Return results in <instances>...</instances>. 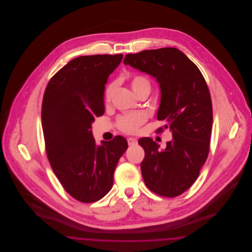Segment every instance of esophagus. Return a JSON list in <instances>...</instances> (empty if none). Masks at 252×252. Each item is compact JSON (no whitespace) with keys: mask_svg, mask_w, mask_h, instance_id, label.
<instances>
[{"mask_svg":"<svg viewBox=\"0 0 252 252\" xmlns=\"http://www.w3.org/2000/svg\"><path fill=\"white\" fill-rule=\"evenodd\" d=\"M127 143H128V145H136V144H138V141L135 138H128L127 139Z\"/></svg>","mask_w":252,"mask_h":252,"instance_id":"esophagus-1","label":"esophagus"}]
</instances>
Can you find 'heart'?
<instances>
[{
  "mask_svg": "<svg viewBox=\"0 0 252 252\" xmlns=\"http://www.w3.org/2000/svg\"><path fill=\"white\" fill-rule=\"evenodd\" d=\"M130 87L132 91L136 95H139L144 91H150V82L148 79L143 75H135L130 79ZM115 88V84L111 83L108 85L105 91V100L108 102L111 98ZM146 120L145 115L143 113H132L124 115L118 119V126L123 131L127 133H136L139 130V127L144 124Z\"/></svg>",
  "mask_w": 252,
  "mask_h": 252,
  "instance_id": "1",
  "label": "heart"
}]
</instances>
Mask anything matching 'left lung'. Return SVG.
Here are the masks:
<instances>
[{"mask_svg": "<svg viewBox=\"0 0 252 252\" xmlns=\"http://www.w3.org/2000/svg\"><path fill=\"white\" fill-rule=\"evenodd\" d=\"M124 64L156 78L160 90L157 119L165 122L173 137L161 150L151 138L139 140L145 152L141 163L144 183L159 195H180L196 180L209 154L213 108L207 83L177 48L127 54Z\"/></svg>", "mask_w": 252, "mask_h": 252, "instance_id": "obj_1", "label": "left lung"}]
</instances>
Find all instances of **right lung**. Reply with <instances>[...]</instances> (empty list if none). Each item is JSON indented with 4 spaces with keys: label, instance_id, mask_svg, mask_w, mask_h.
Masks as SVG:
<instances>
[{
    "label": "right lung",
    "instance_id": "1",
    "mask_svg": "<svg viewBox=\"0 0 252 252\" xmlns=\"http://www.w3.org/2000/svg\"><path fill=\"white\" fill-rule=\"evenodd\" d=\"M122 60V54L73 59L51 78L43 96L41 123L50 164L66 192L84 203L110 191L127 149L123 136L98 145L92 131L95 117L105 112L108 76Z\"/></svg>",
    "mask_w": 252,
    "mask_h": 252
}]
</instances>
